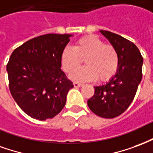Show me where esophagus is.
<instances>
[{"instance_id":"esophagus-1","label":"esophagus","mask_w":153,"mask_h":153,"mask_svg":"<svg viewBox=\"0 0 153 153\" xmlns=\"http://www.w3.org/2000/svg\"><path fill=\"white\" fill-rule=\"evenodd\" d=\"M73 85H74V87L75 88H78L82 86V84H81V83H78V82H74V83H73Z\"/></svg>"}]
</instances>
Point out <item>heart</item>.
I'll return each instance as SVG.
<instances>
[{"mask_svg": "<svg viewBox=\"0 0 153 153\" xmlns=\"http://www.w3.org/2000/svg\"><path fill=\"white\" fill-rule=\"evenodd\" d=\"M85 59L87 64L77 69ZM61 64L66 72H71L70 78L74 81H107L116 74L119 66V57L116 48L104 44L96 36H86L79 39L74 47H66L61 54Z\"/></svg>", "mask_w": 153, "mask_h": 153, "instance_id": "obj_1", "label": "heart"}]
</instances>
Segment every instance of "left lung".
Here are the masks:
<instances>
[{"label": "left lung", "mask_w": 153, "mask_h": 153, "mask_svg": "<svg viewBox=\"0 0 153 153\" xmlns=\"http://www.w3.org/2000/svg\"><path fill=\"white\" fill-rule=\"evenodd\" d=\"M117 51L119 66L108 82L94 86V94L87 103L99 117L114 118L126 110L135 96L142 80L143 57L133 42L113 32L101 30Z\"/></svg>", "instance_id": "obj_1"}]
</instances>
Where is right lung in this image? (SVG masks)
Returning a JSON list of instances; mask_svg holds the SVG:
<instances>
[{
  "label": "right lung",
  "instance_id": "obj_1",
  "mask_svg": "<svg viewBox=\"0 0 153 153\" xmlns=\"http://www.w3.org/2000/svg\"><path fill=\"white\" fill-rule=\"evenodd\" d=\"M70 34H45L16 48L6 66L11 95L32 118L45 121L66 104L72 82L61 70V54Z\"/></svg>",
  "mask_w": 153,
  "mask_h": 153
}]
</instances>
